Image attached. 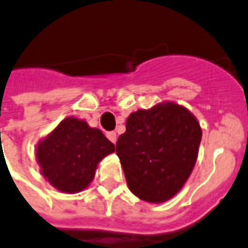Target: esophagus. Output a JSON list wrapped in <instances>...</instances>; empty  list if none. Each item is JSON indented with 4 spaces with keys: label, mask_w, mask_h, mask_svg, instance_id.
<instances>
[{
    "label": "esophagus",
    "mask_w": 248,
    "mask_h": 248,
    "mask_svg": "<svg viewBox=\"0 0 248 248\" xmlns=\"http://www.w3.org/2000/svg\"><path fill=\"white\" fill-rule=\"evenodd\" d=\"M106 137H108V139H109L111 143L117 142V134H115L114 131H110V133H108L106 134Z\"/></svg>",
    "instance_id": "34e87169"
}]
</instances>
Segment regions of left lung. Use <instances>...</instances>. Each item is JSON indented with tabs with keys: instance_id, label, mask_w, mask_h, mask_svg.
Here are the masks:
<instances>
[{
	"instance_id": "obj_1",
	"label": "left lung",
	"mask_w": 248,
	"mask_h": 248,
	"mask_svg": "<svg viewBox=\"0 0 248 248\" xmlns=\"http://www.w3.org/2000/svg\"><path fill=\"white\" fill-rule=\"evenodd\" d=\"M201 137L196 117L175 102L131 113L117 140L130 190L152 203L172 199L193 170Z\"/></svg>"
}]
</instances>
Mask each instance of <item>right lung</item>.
Here are the masks:
<instances>
[{
    "label": "right lung",
    "mask_w": 248,
    "mask_h": 248,
    "mask_svg": "<svg viewBox=\"0 0 248 248\" xmlns=\"http://www.w3.org/2000/svg\"><path fill=\"white\" fill-rule=\"evenodd\" d=\"M114 151L100 129L68 117L39 140L35 154L49 184L63 193H78L91 184L98 163Z\"/></svg>",
    "instance_id": "obj_1"
}]
</instances>
